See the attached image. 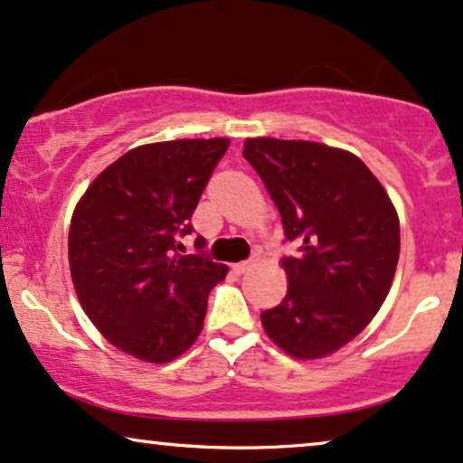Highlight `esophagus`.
Segmentation results:
<instances>
[{
	"label": "esophagus",
	"mask_w": 463,
	"mask_h": 463,
	"mask_svg": "<svg viewBox=\"0 0 463 463\" xmlns=\"http://www.w3.org/2000/svg\"><path fill=\"white\" fill-rule=\"evenodd\" d=\"M251 267H254V262L243 260V262H237V265H232V271L239 273V275H243V273H248Z\"/></svg>",
	"instance_id": "obj_1"
}]
</instances>
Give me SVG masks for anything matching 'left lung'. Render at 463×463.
<instances>
[{
	"instance_id": "1",
	"label": "left lung",
	"mask_w": 463,
	"mask_h": 463,
	"mask_svg": "<svg viewBox=\"0 0 463 463\" xmlns=\"http://www.w3.org/2000/svg\"><path fill=\"white\" fill-rule=\"evenodd\" d=\"M248 160L301 245L279 265L288 290L260 314L269 339L295 359L337 353L372 323L400 259V218L387 190L346 149L312 140L245 138Z\"/></svg>"
}]
</instances>
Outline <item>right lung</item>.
I'll return each mask as SVG.
<instances>
[{"label": "right lung", "instance_id": "obj_1", "mask_svg": "<svg viewBox=\"0 0 463 463\" xmlns=\"http://www.w3.org/2000/svg\"><path fill=\"white\" fill-rule=\"evenodd\" d=\"M228 138L138 145L76 203L68 262L80 307L121 353L171 363L196 342L209 292L228 267L179 254L190 218ZM203 243V241H201Z\"/></svg>", "mask_w": 463, "mask_h": 463}]
</instances>
